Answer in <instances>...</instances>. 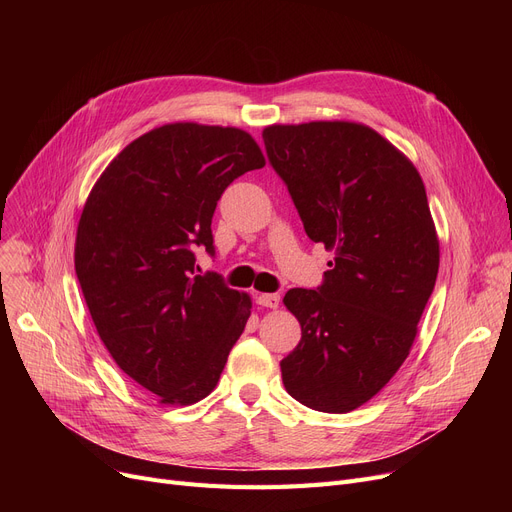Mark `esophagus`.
Instances as JSON below:
<instances>
[{
  "label": "esophagus",
  "instance_id": "esophagus-1",
  "mask_svg": "<svg viewBox=\"0 0 512 512\" xmlns=\"http://www.w3.org/2000/svg\"><path fill=\"white\" fill-rule=\"evenodd\" d=\"M257 305L267 307V309H278L280 307V294L261 292V294H257Z\"/></svg>",
  "mask_w": 512,
  "mask_h": 512
}]
</instances>
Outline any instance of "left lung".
<instances>
[{"mask_svg": "<svg viewBox=\"0 0 512 512\" xmlns=\"http://www.w3.org/2000/svg\"><path fill=\"white\" fill-rule=\"evenodd\" d=\"M263 143L307 236L334 253L324 284L284 297L301 324V342L280 363L284 388L315 411H355L409 357L438 278L423 180L361 122L270 124Z\"/></svg>", "mask_w": 512, "mask_h": 512, "instance_id": "obj_1", "label": "left lung"}]
</instances>
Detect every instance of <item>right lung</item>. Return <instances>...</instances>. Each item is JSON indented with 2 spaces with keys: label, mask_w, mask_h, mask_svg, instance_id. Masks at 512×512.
I'll return each mask as SVG.
<instances>
[{
  "label": "right lung",
  "mask_w": 512,
  "mask_h": 512,
  "mask_svg": "<svg viewBox=\"0 0 512 512\" xmlns=\"http://www.w3.org/2000/svg\"><path fill=\"white\" fill-rule=\"evenodd\" d=\"M265 166L247 130L170 122L128 143L80 213L74 267L101 342L161 405L188 407L218 384L253 301L218 276L211 218L226 186Z\"/></svg>",
  "instance_id": "obj_1"
}]
</instances>
